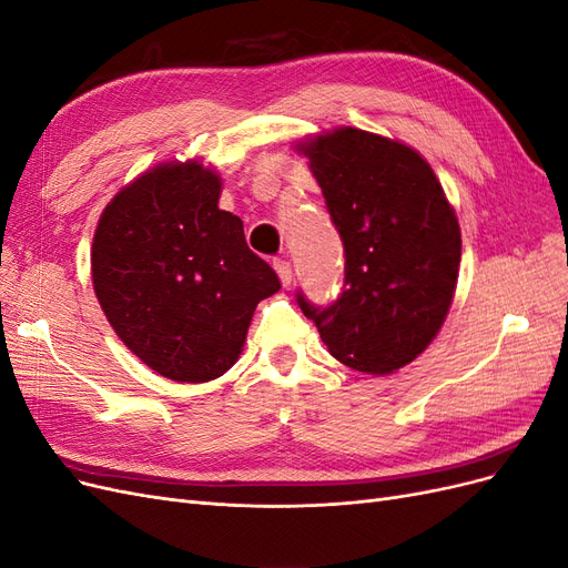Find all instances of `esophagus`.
Instances as JSON below:
<instances>
[{
  "mask_svg": "<svg viewBox=\"0 0 568 568\" xmlns=\"http://www.w3.org/2000/svg\"><path fill=\"white\" fill-rule=\"evenodd\" d=\"M272 265H274V270H277L282 284L288 286V284H291V277H294V274H291V263H288V261H274Z\"/></svg>",
  "mask_w": 568,
  "mask_h": 568,
  "instance_id": "obj_1",
  "label": "esophagus"
}]
</instances>
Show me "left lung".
<instances>
[{"label":"left lung","instance_id":"left-lung-1","mask_svg":"<svg viewBox=\"0 0 568 568\" xmlns=\"http://www.w3.org/2000/svg\"><path fill=\"white\" fill-rule=\"evenodd\" d=\"M343 242L346 277L332 305L296 291L329 353L357 372L412 363L450 311L462 236L443 186L415 149L355 128L305 144Z\"/></svg>","mask_w":568,"mask_h":568}]
</instances>
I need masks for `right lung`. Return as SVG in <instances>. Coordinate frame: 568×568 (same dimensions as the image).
I'll list each match as a JSON object with an SVG mask.
<instances>
[{
	"label": "right lung",
	"instance_id": "obj_1",
	"mask_svg": "<svg viewBox=\"0 0 568 568\" xmlns=\"http://www.w3.org/2000/svg\"><path fill=\"white\" fill-rule=\"evenodd\" d=\"M220 178L165 163L125 186L99 220L92 282L120 341L173 382H211L244 348L255 305L282 288L236 215L217 209Z\"/></svg>",
	"mask_w": 568,
	"mask_h": 568
}]
</instances>
